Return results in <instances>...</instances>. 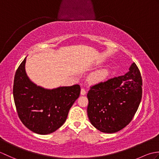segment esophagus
Returning a JSON list of instances; mask_svg holds the SVG:
<instances>
[{
	"instance_id": "obj_1",
	"label": "esophagus",
	"mask_w": 159,
	"mask_h": 159,
	"mask_svg": "<svg viewBox=\"0 0 159 159\" xmlns=\"http://www.w3.org/2000/svg\"><path fill=\"white\" fill-rule=\"evenodd\" d=\"M80 94H81L82 96L85 95V94H86V91H85V89H83V88L81 89V91H80Z\"/></svg>"
}]
</instances>
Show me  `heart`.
<instances>
[{"instance_id": "heart-1", "label": "heart", "mask_w": 159, "mask_h": 159, "mask_svg": "<svg viewBox=\"0 0 159 159\" xmlns=\"http://www.w3.org/2000/svg\"><path fill=\"white\" fill-rule=\"evenodd\" d=\"M107 74H108V70H104V69L100 70L94 73L92 75V76L91 77V79H92V80L93 82H100L105 79L106 76H107Z\"/></svg>"}]
</instances>
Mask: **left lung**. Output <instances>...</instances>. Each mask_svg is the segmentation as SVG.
I'll return each instance as SVG.
<instances>
[{
  "label": "left lung",
  "instance_id": "obj_1",
  "mask_svg": "<svg viewBox=\"0 0 159 159\" xmlns=\"http://www.w3.org/2000/svg\"><path fill=\"white\" fill-rule=\"evenodd\" d=\"M142 79L134 63L123 76L91 87L87 115L91 124L105 133H114L129 124L142 97Z\"/></svg>",
  "mask_w": 159,
  "mask_h": 159
}]
</instances>
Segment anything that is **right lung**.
Wrapping results in <instances>:
<instances>
[{
  "label": "right lung",
  "instance_id": "1",
  "mask_svg": "<svg viewBox=\"0 0 159 159\" xmlns=\"http://www.w3.org/2000/svg\"><path fill=\"white\" fill-rule=\"evenodd\" d=\"M26 58L16 70L13 82L17 112L23 124L33 133H52L65 123L70 108L79 97L80 87L74 85L50 89L37 85L26 74Z\"/></svg>",
  "mask_w": 159,
  "mask_h": 159
}]
</instances>
